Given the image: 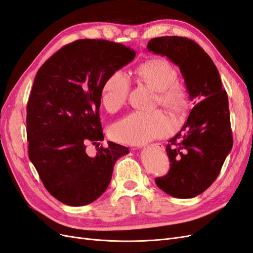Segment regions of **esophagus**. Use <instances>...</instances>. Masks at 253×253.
Listing matches in <instances>:
<instances>
[{
    "label": "esophagus",
    "instance_id": "1",
    "mask_svg": "<svg viewBox=\"0 0 253 253\" xmlns=\"http://www.w3.org/2000/svg\"><path fill=\"white\" fill-rule=\"evenodd\" d=\"M150 148L156 149V150H159V151H164L165 150V147L163 145V143H153V144L150 145Z\"/></svg>",
    "mask_w": 253,
    "mask_h": 253
}]
</instances>
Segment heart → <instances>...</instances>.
Listing matches in <instances>:
<instances>
[{
  "label": "heart",
  "mask_w": 253,
  "mask_h": 253,
  "mask_svg": "<svg viewBox=\"0 0 253 253\" xmlns=\"http://www.w3.org/2000/svg\"><path fill=\"white\" fill-rule=\"evenodd\" d=\"M139 79L157 90V102L172 114L186 111L189 96L186 87L177 81L175 67L164 58H152L142 62L136 70ZM131 83L121 71L113 72L105 79L100 99L109 112L119 110L126 101ZM170 119L160 111L132 112L122 117L111 127V137L126 144H143L169 134Z\"/></svg>",
  "instance_id": "obj_1"
}]
</instances>
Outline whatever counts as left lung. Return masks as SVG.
<instances>
[{"label": "left lung", "instance_id": "obj_1", "mask_svg": "<svg viewBox=\"0 0 253 253\" xmlns=\"http://www.w3.org/2000/svg\"><path fill=\"white\" fill-rule=\"evenodd\" d=\"M148 50L166 56L179 67L191 100V110L180 132L169 140L170 170L155 178L164 192L192 198L208 189L218 176L233 144L228 96L212 59L194 41L166 36L151 39Z\"/></svg>", "mask_w": 253, "mask_h": 253}]
</instances>
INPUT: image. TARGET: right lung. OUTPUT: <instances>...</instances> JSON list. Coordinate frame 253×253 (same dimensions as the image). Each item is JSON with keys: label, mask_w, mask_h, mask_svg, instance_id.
I'll list each match as a JSON object with an SVG mask.
<instances>
[{"label": "right lung", "mask_w": 253, "mask_h": 253, "mask_svg": "<svg viewBox=\"0 0 253 253\" xmlns=\"http://www.w3.org/2000/svg\"><path fill=\"white\" fill-rule=\"evenodd\" d=\"M119 43L82 39L58 50L38 71L27 103L28 155L44 187L61 203L84 206L108 188L114 165L128 149L103 140L99 117L105 79L134 60Z\"/></svg>", "instance_id": "1"}]
</instances>
